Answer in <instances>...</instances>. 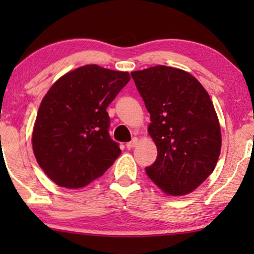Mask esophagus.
<instances>
[{
    "label": "esophagus",
    "mask_w": 254,
    "mask_h": 254,
    "mask_svg": "<svg viewBox=\"0 0 254 254\" xmlns=\"http://www.w3.org/2000/svg\"><path fill=\"white\" fill-rule=\"evenodd\" d=\"M136 144H137V138L134 137L130 142H128V143H126V148L127 149H131V148H134Z\"/></svg>",
    "instance_id": "obj_1"
}]
</instances>
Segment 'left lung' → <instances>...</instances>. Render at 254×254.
Returning a JSON list of instances; mask_svg holds the SVG:
<instances>
[{"mask_svg": "<svg viewBox=\"0 0 254 254\" xmlns=\"http://www.w3.org/2000/svg\"><path fill=\"white\" fill-rule=\"evenodd\" d=\"M157 147L149 178L169 195H185L214 171L221 152V128L208 92L195 77L166 65L131 72Z\"/></svg>", "mask_w": 254, "mask_h": 254, "instance_id": "left-lung-1", "label": "left lung"}]
</instances>
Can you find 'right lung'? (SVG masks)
Masks as SVG:
<instances>
[{"mask_svg": "<svg viewBox=\"0 0 254 254\" xmlns=\"http://www.w3.org/2000/svg\"><path fill=\"white\" fill-rule=\"evenodd\" d=\"M129 79L126 71L86 64L48 90L38 110L32 147L38 164L57 185L84 187L119 157L106 107Z\"/></svg>", "mask_w": 254, "mask_h": 254, "instance_id": "add662e5", "label": "right lung"}]
</instances>
